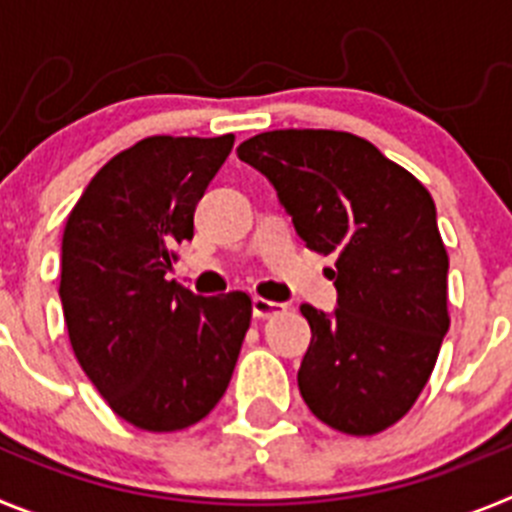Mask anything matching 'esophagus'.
Segmentation results:
<instances>
[{"label":"esophagus","instance_id":"1","mask_svg":"<svg viewBox=\"0 0 512 512\" xmlns=\"http://www.w3.org/2000/svg\"><path fill=\"white\" fill-rule=\"evenodd\" d=\"M251 307H253V315H256V318H271V315H279V312H284V305L264 300V297H253Z\"/></svg>","mask_w":512,"mask_h":512}]
</instances>
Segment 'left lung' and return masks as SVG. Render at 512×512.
Listing matches in <instances>:
<instances>
[{
    "mask_svg": "<svg viewBox=\"0 0 512 512\" xmlns=\"http://www.w3.org/2000/svg\"><path fill=\"white\" fill-rule=\"evenodd\" d=\"M238 158L274 184L305 246L336 256V310L300 307L312 330L302 400L341 433L390 428L423 392L449 330L433 197L369 140L338 130L253 135Z\"/></svg>",
    "mask_w": 512,
    "mask_h": 512,
    "instance_id": "1",
    "label": "left lung"
}]
</instances>
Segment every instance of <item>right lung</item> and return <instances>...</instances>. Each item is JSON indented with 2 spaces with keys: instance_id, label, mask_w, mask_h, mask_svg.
<instances>
[{
  "instance_id": "right-lung-1",
  "label": "right lung",
  "mask_w": 512,
  "mask_h": 512,
  "mask_svg": "<svg viewBox=\"0 0 512 512\" xmlns=\"http://www.w3.org/2000/svg\"><path fill=\"white\" fill-rule=\"evenodd\" d=\"M233 140H140L97 171L66 220L58 295L71 348L107 405L143 431L205 418L251 325L246 292L200 297L166 279Z\"/></svg>"
}]
</instances>
